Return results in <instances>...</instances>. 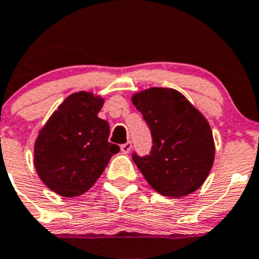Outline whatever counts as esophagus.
Segmentation results:
<instances>
[{
  "instance_id": "1",
  "label": "esophagus",
  "mask_w": 259,
  "mask_h": 259,
  "mask_svg": "<svg viewBox=\"0 0 259 259\" xmlns=\"http://www.w3.org/2000/svg\"><path fill=\"white\" fill-rule=\"evenodd\" d=\"M130 150H132V143H130V142H126V143H124L122 146H121V151H122V153H129Z\"/></svg>"
}]
</instances>
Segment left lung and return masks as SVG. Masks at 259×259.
<instances>
[{
    "label": "left lung",
    "instance_id": "8db88e82",
    "mask_svg": "<svg viewBox=\"0 0 259 259\" xmlns=\"http://www.w3.org/2000/svg\"><path fill=\"white\" fill-rule=\"evenodd\" d=\"M132 102L152 134L150 155L133 160L160 195L187 196L202 186L214 162L213 133L205 116L183 94L167 88L135 93Z\"/></svg>",
    "mask_w": 259,
    "mask_h": 259
}]
</instances>
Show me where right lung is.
I'll list each match as a JSON object with an SVG mask.
<instances>
[{"mask_svg": "<svg viewBox=\"0 0 259 259\" xmlns=\"http://www.w3.org/2000/svg\"><path fill=\"white\" fill-rule=\"evenodd\" d=\"M104 98L89 92L64 99L34 143L33 164L46 187L76 197L94 186L120 147L109 143V125L98 117Z\"/></svg>", "mask_w": 259, "mask_h": 259, "instance_id": "right-lung-1", "label": "right lung"}]
</instances>
